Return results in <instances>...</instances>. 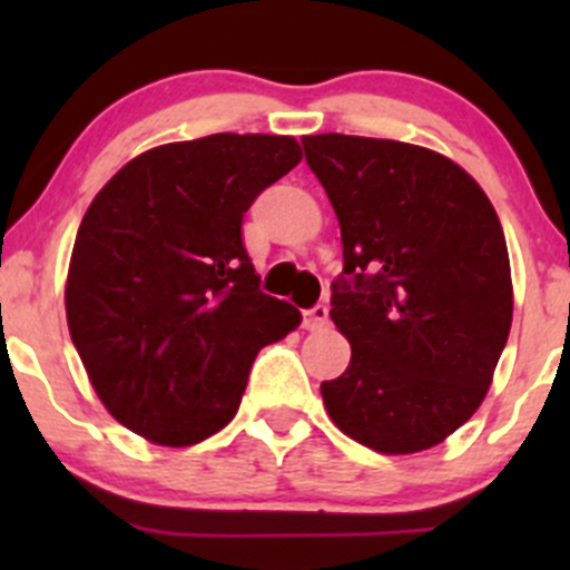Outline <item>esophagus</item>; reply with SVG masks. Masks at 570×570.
<instances>
[{
  "label": "esophagus",
  "instance_id": "obj_1",
  "mask_svg": "<svg viewBox=\"0 0 570 570\" xmlns=\"http://www.w3.org/2000/svg\"><path fill=\"white\" fill-rule=\"evenodd\" d=\"M327 325V306L325 303H317L312 308H303V327L306 331H322Z\"/></svg>",
  "mask_w": 570,
  "mask_h": 570
}]
</instances>
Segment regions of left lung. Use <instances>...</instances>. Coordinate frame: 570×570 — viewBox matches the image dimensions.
I'll return each instance as SVG.
<instances>
[{"mask_svg":"<svg viewBox=\"0 0 570 570\" xmlns=\"http://www.w3.org/2000/svg\"><path fill=\"white\" fill-rule=\"evenodd\" d=\"M342 228L331 320L353 347L320 386L333 424L383 455L441 444L480 407L513 322L502 223L452 159L353 135L303 137Z\"/></svg>","mask_w":570,"mask_h":570,"instance_id":"1","label":"left lung"}]
</instances>
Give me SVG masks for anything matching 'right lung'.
<instances>
[{
  "label": "right lung",
  "mask_w": 570,
  "mask_h": 570,
  "mask_svg": "<svg viewBox=\"0 0 570 570\" xmlns=\"http://www.w3.org/2000/svg\"><path fill=\"white\" fill-rule=\"evenodd\" d=\"M301 163L295 137L209 135L131 159L85 212L66 284L71 342L124 428L189 446L226 428L264 344L301 312L258 289L243 217Z\"/></svg>",
  "instance_id": "1"
}]
</instances>
